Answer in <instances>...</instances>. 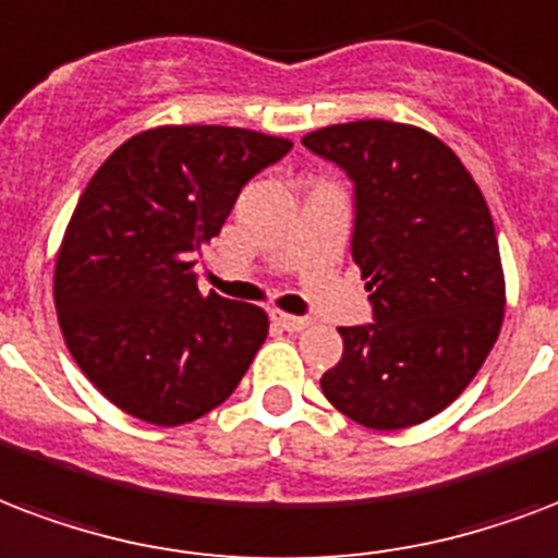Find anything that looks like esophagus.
Returning <instances> with one entry per match:
<instances>
[{"mask_svg": "<svg viewBox=\"0 0 558 558\" xmlns=\"http://www.w3.org/2000/svg\"><path fill=\"white\" fill-rule=\"evenodd\" d=\"M271 322L283 327V330H289V333H298V330H304V327H310V318L289 316V313H278V310L271 313Z\"/></svg>", "mask_w": 558, "mask_h": 558, "instance_id": "obj_1", "label": "esophagus"}]
</instances>
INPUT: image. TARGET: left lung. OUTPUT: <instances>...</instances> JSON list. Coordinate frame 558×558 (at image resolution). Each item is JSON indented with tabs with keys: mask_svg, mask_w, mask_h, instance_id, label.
Wrapping results in <instances>:
<instances>
[{
	"mask_svg": "<svg viewBox=\"0 0 558 558\" xmlns=\"http://www.w3.org/2000/svg\"><path fill=\"white\" fill-rule=\"evenodd\" d=\"M354 184L351 257L374 322L339 327L342 360L322 392L372 430L433 418L462 395L504 325V269L488 204L427 131L386 119L301 140Z\"/></svg>",
	"mask_w": 558,
	"mask_h": 558,
	"instance_id": "left-lung-1",
	"label": "left lung"
}]
</instances>
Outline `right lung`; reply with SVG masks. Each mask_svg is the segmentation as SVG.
I'll return each instance as SVG.
<instances>
[{"label":"right lung","mask_w":558,"mask_h":558,"mask_svg":"<svg viewBox=\"0 0 558 558\" xmlns=\"http://www.w3.org/2000/svg\"><path fill=\"white\" fill-rule=\"evenodd\" d=\"M289 148L245 128L163 125L125 140L90 178L54 263V310L78 368L119 410L178 427L240 386L269 318L204 298L195 254Z\"/></svg>","instance_id":"right-lung-1"}]
</instances>
